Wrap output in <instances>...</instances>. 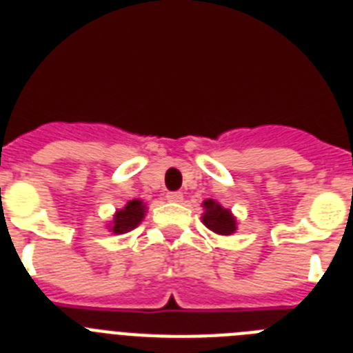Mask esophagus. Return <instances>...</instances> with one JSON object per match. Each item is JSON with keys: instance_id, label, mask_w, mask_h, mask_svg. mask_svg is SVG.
I'll return each instance as SVG.
<instances>
[{"instance_id": "esophagus-1", "label": "esophagus", "mask_w": 353, "mask_h": 353, "mask_svg": "<svg viewBox=\"0 0 353 353\" xmlns=\"http://www.w3.org/2000/svg\"><path fill=\"white\" fill-rule=\"evenodd\" d=\"M166 199L168 201H171V203H180V201H182L183 199V194L182 192H168V196H166Z\"/></svg>"}]
</instances>
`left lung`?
Returning a JSON list of instances; mask_svg holds the SVG:
<instances>
[{
  "mask_svg": "<svg viewBox=\"0 0 353 353\" xmlns=\"http://www.w3.org/2000/svg\"><path fill=\"white\" fill-rule=\"evenodd\" d=\"M203 224L217 235H233L236 230V219L228 208L219 205L214 199H205L203 201Z\"/></svg>",
  "mask_w": 353,
  "mask_h": 353,
  "instance_id": "obj_1",
  "label": "left lung"
}]
</instances>
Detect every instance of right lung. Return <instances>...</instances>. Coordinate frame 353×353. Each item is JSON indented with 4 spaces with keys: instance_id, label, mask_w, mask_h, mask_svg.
Here are the masks:
<instances>
[{
    "instance_id": "1",
    "label": "right lung",
    "mask_w": 353,
    "mask_h": 353,
    "mask_svg": "<svg viewBox=\"0 0 353 353\" xmlns=\"http://www.w3.org/2000/svg\"><path fill=\"white\" fill-rule=\"evenodd\" d=\"M146 212V205L143 203L141 199H132L123 208L117 210L113 221L109 224V230L114 233V235H121V233H127L130 230L138 226L143 221Z\"/></svg>"
}]
</instances>
